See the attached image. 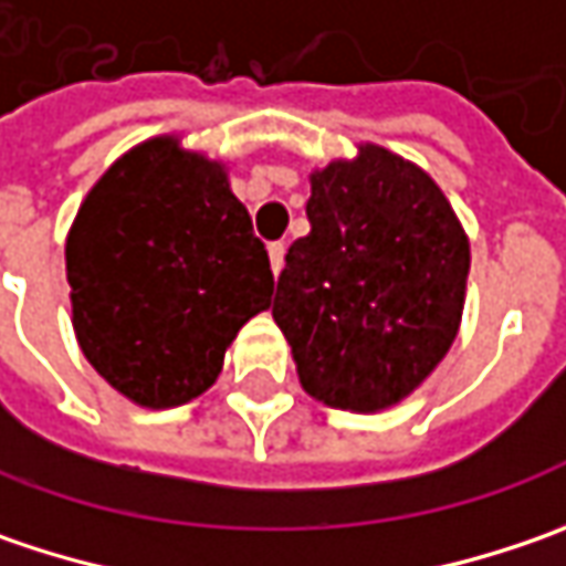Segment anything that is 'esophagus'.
<instances>
[{
    "label": "esophagus",
    "instance_id": "1",
    "mask_svg": "<svg viewBox=\"0 0 566 566\" xmlns=\"http://www.w3.org/2000/svg\"><path fill=\"white\" fill-rule=\"evenodd\" d=\"M269 262H272V272L279 275L284 265V243L282 240H275V243H269Z\"/></svg>",
    "mask_w": 566,
    "mask_h": 566
}]
</instances>
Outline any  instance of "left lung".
<instances>
[{"label":"left lung","mask_w":566,"mask_h":566,"mask_svg":"<svg viewBox=\"0 0 566 566\" xmlns=\"http://www.w3.org/2000/svg\"><path fill=\"white\" fill-rule=\"evenodd\" d=\"M307 218L272 301L301 382L335 408L396 406L453 345L469 240L428 174L377 145L313 174Z\"/></svg>","instance_id":"1"}]
</instances>
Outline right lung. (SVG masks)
Instances as JSON below:
<instances>
[{"mask_svg":"<svg viewBox=\"0 0 566 566\" xmlns=\"http://www.w3.org/2000/svg\"><path fill=\"white\" fill-rule=\"evenodd\" d=\"M72 323L94 370L148 408L218 380L272 269L221 164L151 138L97 180L65 240Z\"/></svg>","mask_w":566,"mask_h":566,"instance_id":"right-lung-1","label":"right lung"}]
</instances>
